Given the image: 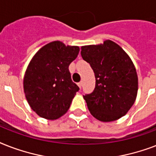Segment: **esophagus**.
<instances>
[{"label":"esophagus","instance_id":"esophagus-1","mask_svg":"<svg viewBox=\"0 0 156 156\" xmlns=\"http://www.w3.org/2000/svg\"><path fill=\"white\" fill-rule=\"evenodd\" d=\"M78 86L79 87V88H82V87H83V82H80V83H78Z\"/></svg>","mask_w":156,"mask_h":156}]
</instances>
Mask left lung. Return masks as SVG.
Returning a JSON list of instances; mask_svg holds the SVG:
<instances>
[{
    "label": "left lung",
    "instance_id": "1",
    "mask_svg": "<svg viewBox=\"0 0 156 156\" xmlns=\"http://www.w3.org/2000/svg\"><path fill=\"white\" fill-rule=\"evenodd\" d=\"M81 49L82 57L95 73V89L83 95L91 115L104 122L125 116L138 93V75L133 61L118 44L108 40Z\"/></svg>",
    "mask_w": 156,
    "mask_h": 156
}]
</instances>
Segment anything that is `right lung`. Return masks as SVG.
Here are the masks:
<instances>
[{
  "label": "right lung",
  "mask_w": 156,
  "mask_h": 156,
  "mask_svg": "<svg viewBox=\"0 0 156 156\" xmlns=\"http://www.w3.org/2000/svg\"><path fill=\"white\" fill-rule=\"evenodd\" d=\"M79 52L78 46L53 41L33 56L26 70L23 88L33 111L56 120L66 113L79 87L71 79L69 66Z\"/></svg>",
  "instance_id": "right-lung-1"
}]
</instances>
